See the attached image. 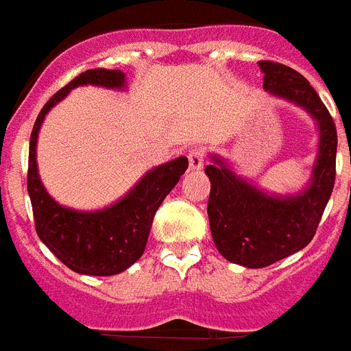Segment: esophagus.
<instances>
[{
    "instance_id": "esophagus-1",
    "label": "esophagus",
    "mask_w": 351,
    "mask_h": 351,
    "mask_svg": "<svg viewBox=\"0 0 351 351\" xmlns=\"http://www.w3.org/2000/svg\"><path fill=\"white\" fill-rule=\"evenodd\" d=\"M187 158H189V169H202V165H204V151H202V149H191L189 154H187Z\"/></svg>"
}]
</instances>
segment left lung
I'll return each mask as SVG.
<instances>
[{"label": "left lung", "mask_w": 351, "mask_h": 351, "mask_svg": "<svg viewBox=\"0 0 351 351\" xmlns=\"http://www.w3.org/2000/svg\"><path fill=\"white\" fill-rule=\"evenodd\" d=\"M263 90L300 106L315 119L318 151L307 186L291 195L269 193L243 178L219 154L204 173L211 182L208 217L223 258L247 269H263L311 243L335 184L337 130L318 93L293 68L261 60Z\"/></svg>", "instance_id": "left-lung-1"}]
</instances>
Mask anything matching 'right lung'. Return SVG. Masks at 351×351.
Returning <instances> with one entry per match:
<instances>
[{
    "instance_id": "1",
    "label": "right lung",
    "mask_w": 351,
    "mask_h": 351,
    "mask_svg": "<svg viewBox=\"0 0 351 351\" xmlns=\"http://www.w3.org/2000/svg\"><path fill=\"white\" fill-rule=\"evenodd\" d=\"M79 86L125 90L127 77L119 69H88L45 103L34 121L29 141L27 191L33 204L36 234L51 252L73 272L114 276L127 271L143 256L154 213L186 173L187 158L178 156L152 167L128 193L101 210H75L57 202L40 180L36 143L42 123L51 108Z\"/></svg>"
}]
</instances>
